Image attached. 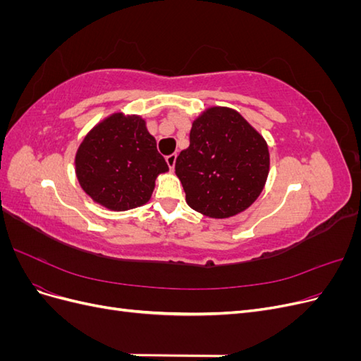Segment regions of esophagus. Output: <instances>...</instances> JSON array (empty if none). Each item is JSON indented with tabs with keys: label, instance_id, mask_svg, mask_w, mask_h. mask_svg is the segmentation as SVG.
<instances>
[{
	"label": "esophagus",
	"instance_id": "esophagus-1",
	"mask_svg": "<svg viewBox=\"0 0 361 361\" xmlns=\"http://www.w3.org/2000/svg\"><path fill=\"white\" fill-rule=\"evenodd\" d=\"M176 158H178L176 154H171V155H169V157L166 158V161H167V164H169V167H170L171 170L174 169V164H176Z\"/></svg>",
	"mask_w": 361,
	"mask_h": 361
}]
</instances>
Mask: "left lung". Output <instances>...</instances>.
Listing matches in <instances>:
<instances>
[{
	"mask_svg": "<svg viewBox=\"0 0 361 361\" xmlns=\"http://www.w3.org/2000/svg\"><path fill=\"white\" fill-rule=\"evenodd\" d=\"M174 170L194 211L228 218L245 211L264 190L269 171L267 141L232 108L212 106L194 120L190 147Z\"/></svg>",
	"mask_w": 361,
	"mask_h": 361,
	"instance_id": "1",
	"label": "left lung"
}]
</instances>
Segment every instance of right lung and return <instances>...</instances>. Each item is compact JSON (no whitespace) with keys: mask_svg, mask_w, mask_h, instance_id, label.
I'll list each match as a JSON object with an SVG mask.
<instances>
[{"mask_svg":"<svg viewBox=\"0 0 361 361\" xmlns=\"http://www.w3.org/2000/svg\"><path fill=\"white\" fill-rule=\"evenodd\" d=\"M81 188L111 211L149 202L159 173L169 166L140 116L116 113L96 125L75 157Z\"/></svg>","mask_w":361,"mask_h":361,"instance_id":"1","label":"right lung"}]
</instances>
